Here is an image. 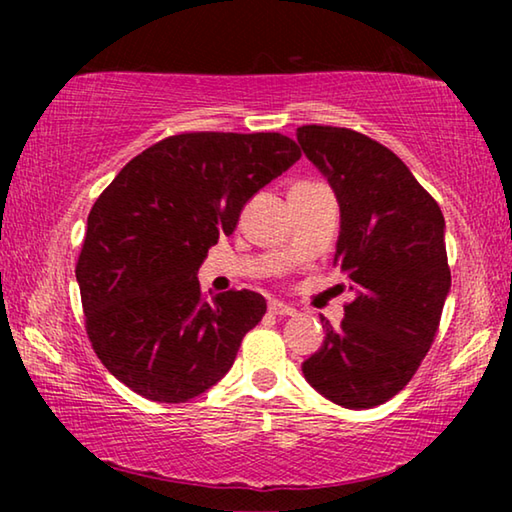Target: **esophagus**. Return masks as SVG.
<instances>
[{"label":"esophagus","instance_id":"34e87169","mask_svg":"<svg viewBox=\"0 0 512 512\" xmlns=\"http://www.w3.org/2000/svg\"><path fill=\"white\" fill-rule=\"evenodd\" d=\"M268 311L275 316H296V309L289 307L287 302H280V300H271L268 302Z\"/></svg>","mask_w":512,"mask_h":512}]
</instances>
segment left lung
<instances>
[{"label": "left lung", "mask_w": 512, "mask_h": 512, "mask_svg": "<svg viewBox=\"0 0 512 512\" xmlns=\"http://www.w3.org/2000/svg\"><path fill=\"white\" fill-rule=\"evenodd\" d=\"M298 144L339 201L334 264L354 300L302 375L329 402L372 409L409 384L438 332L452 287L445 216L409 167L350 128L302 126Z\"/></svg>", "instance_id": "8db88e82"}]
</instances>
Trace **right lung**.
I'll return each mask as SVG.
<instances>
[{
  "instance_id": "obj_1",
  "label": "right lung",
  "mask_w": 512,
  "mask_h": 512,
  "mask_svg": "<svg viewBox=\"0 0 512 512\" xmlns=\"http://www.w3.org/2000/svg\"><path fill=\"white\" fill-rule=\"evenodd\" d=\"M296 160L298 144L280 133H185L117 173L92 205L76 264L85 327L110 375L167 404L225 377L266 300L248 289L207 300L196 273Z\"/></svg>"
}]
</instances>
